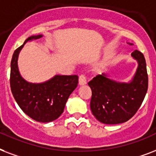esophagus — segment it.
<instances>
[{"label":"esophagus","mask_w":156,"mask_h":156,"mask_svg":"<svg viewBox=\"0 0 156 156\" xmlns=\"http://www.w3.org/2000/svg\"><path fill=\"white\" fill-rule=\"evenodd\" d=\"M86 77L84 75H81L79 76V84L80 85H84L86 84Z\"/></svg>","instance_id":"34e87169"}]
</instances>
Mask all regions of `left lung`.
<instances>
[{
	"instance_id": "left-lung-1",
	"label": "left lung",
	"mask_w": 156,
	"mask_h": 156,
	"mask_svg": "<svg viewBox=\"0 0 156 156\" xmlns=\"http://www.w3.org/2000/svg\"><path fill=\"white\" fill-rule=\"evenodd\" d=\"M131 56L137 62V68L129 82L115 81L107 73H102L88 83L92 90L91 112L103 124H117L128 121L144 100L148 88L146 60L138 50H134Z\"/></svg>"
}]
</instances>
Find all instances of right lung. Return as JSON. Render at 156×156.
Masks as SVG:
<instances>
[{
    "label": "right lung",
    "mask_w": 156,
    "mask_h": 156,
    "mask_svg": "<svg viewBox=\"0 0 156 156\" xmlns=\"http://www.w3.org/2000/svg\"><path fill=\"white\" fill-rule=\"evenodd\" d=\"M32 36L14 51L10 64V89L22 111L36 121L48 123L63 112L68 98L77 87L78 76L56 75L42 83H31L23 79L18 67L19 54L27 41L41 38Z\"/></svg>",
    "instance_id": "obj_1"
}]
</instances>
